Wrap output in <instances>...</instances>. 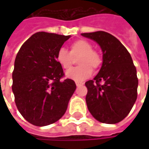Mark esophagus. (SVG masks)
I'll return each instance as SVG.
<instances>
[{
	"label": "esophagus",
	"instance_id": "34e87169",
	"mask_svg": "<svg viewBox=\"0 0 149 149\" xmlns=\"http://www.w3.org/2000/svg\"><path fill=\"white\" fill-rule=\"evenodd\" d=\"M76 84H77V87H80V86H81V85H83V83H79V82H77V83H76Z\"/></svg>",
	"mask_w": 149,
	"mask_h": 149
}]
</instances>
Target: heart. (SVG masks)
I'll return each mask as SVG.
<instances>
[{"instance_id":"b5f03b06","label":"heart","mask_w":149,"mask_h":149,"mask_svg":"<svg viewBox=\"0 0 149 149\" xmlns=\"http://www.w3.org/2000/svg\"><path fill=\"white\" fill-rule=\"evenodd\" d=\"M77 59L80 66L72 68L65 72V76L77 82H82L92 75L93 70H96L102 64V57L97 50L93 49L90 42L85 40H77L70 45V51L61 49L59 50L56 60L62 68L67 70L71 68L74 59Z\"/></svg>"}]
</instances>
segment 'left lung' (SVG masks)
Wrapping results in <instances>:
<instances>
[{
    "label": "left lung",
    "instance_id": "8db88e82",
    "mask_svg": "<svg viewBox=\"0 0 149 149\" xmlns=\"http://www.w3.org/2000/svg\"><path fill=\"white\" fill-rule=\"evenodd\" d=\"M81 35L96 41L103 53L98 74L85 83L88 109L98 121L116 124L128 116L137 97L136 69L131 55L118 39L106 32Z\"/></svg>",
    "mask_w": 149,
    "mask_h": 149
}]
</instances>
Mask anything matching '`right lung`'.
<instances>
[{
    "mask_svg": "<svg viewBox=\"0 0 149 149\" xmlns=\"http://www.w3.org/2000/svg\"><path fill=\"white\" fill-rule=\"evenodd\" d=\"M70 36L39 32L22 45L13 72V93L18 111L27 121L46 126L67 110L76 89L71 79L61 81L63 68L56 56Z\"/></svg>",
    "mask_w": 149,
    "mask_h": 149,
    "instance_id": "1",
    "label": "right lung"
}]
</instances>
